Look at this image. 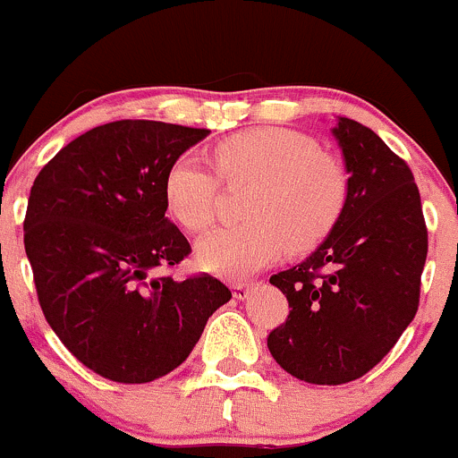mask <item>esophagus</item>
<instances>
[{
	"label": "esophagus",
	"mask_w": 458,
	"mask_h": 458,
	"mask_svg": "<svg viewBox=\"0 0 458 458\" xmlns=\"http://www.w3.org/2000/svg\"><path fill=\"white\" fill-rule=\"evenodd\" d=\"M251 289H253V284H247V283L231 284V292H233V298H238V301H244V298H249Z\"/></svg>",
	"instance_id": "esophagus-1"
}]
</instances>
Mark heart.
Listing matches in <instances>:
<instances>
[{
	"instance_id": "b5f03b06",
	"label": "heart",
	"mask_w": 458,
	"mask_h": 458,
	"mask_svg": "<svg viewBox=\"0 0 458 458\" xmlns=\"http://www.w3.org/2000/svg\"><path fill=\"white\" fill-rule=\"evenodd\" d=\"M211 165L180 156L162 182L166 211L191 233L214 223L220 182L249 184L244 225L218 229L196 247L200 269L240 280L289 251H310L336 227L347 202V174L318 142L292 129H249L211 148Z\"/></svg>"
}]
</instances>
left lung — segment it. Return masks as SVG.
<instances>
[{"instance_id":"1","label":"left lung","mask_w":458,"mask_h":458,"mask_svg":"<svg viewBox=\"0 0 458 458\" xmlns=\"http://www.w3.org/2000/svg\"><path fill=\"white\" fill-rule=\"evenodd\" d=\"M347 202L301 265L274 274L289 316L267 338L276 363L314 385L350 383L396 345L416 316L428 229L410 166L372 129L338 117Z\"/></svg>"}]
</instances>
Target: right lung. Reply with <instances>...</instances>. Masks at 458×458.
I'll use <instances>...</instances> for the list:
<instances>
[{
  "mask_svg": "<svg viewBox=\"0 0 458 458\" xmlns=\"http://www.w3.org/2000/svg\"><path fill=\"white\" fill-rule=\"evenodd\" d=\"M207 129L153 120L95 126L35 178L24 247L39 305L71 354L115 383L182 365L231 292L209 274L157 276L191 253L165 216V174Z\"/></svg>",
  "mask_w": 458,
  "mask_h": 458,
  "instance_id": "1",
  "label": "right lung"
}]
</instances>
